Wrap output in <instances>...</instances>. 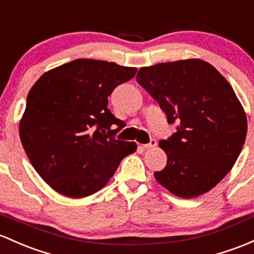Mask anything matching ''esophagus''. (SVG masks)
Returning <instances> with one entry per match:
<instances>
[{"label": "esophagus", "mask_w": 254, "mask_h": 254, "mask_svg": "<svg viewBox=\"0 0 254 254\" xmlns=\"http://www.w3.org/2000/svg\"><path fill=\"white\" fill-rule=\"evenodd\" d=\"M156 145H157L156 140H155V139H151V140H150V143L144 144L143 148L144 149H152V148H155V146H156Z\"/></svg>", "instance_id": "34e87169"}]
</instances>
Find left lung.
<instances>
[{"label":"left lung","mask_w":254,"mask_h":254,"mask_svg":"<svg viewBox=\"0 0 254 254\" xmlns=\"http://www.w3.org/2000/svg\"><path fill=\"white\" fill-rule=\"evenodd\" d=\"M137 82L157 100L177 132L160 148L167 165L154 177L173 195L192 198L213 189L235 165L247 134V117L233 87L201 59L141 67Z\"/></svg>","instance_id":"1"}]
</instances>
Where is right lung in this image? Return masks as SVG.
Instances as JSON below:
<instances>
[{"mask_svg":"<svg viewBox=\"0 0 254 254\" xmlns=\"http://www.w3.org/2000/svg\"><path fill=\"white\" fill-rule=\"evenodd\" d=\"M135 72L116 63L76 59L48 70L31 87L19 135L31 165L57 192L81 198L99 191L137 150L134 141L114 137L124 121L108 109L111 92Z\"/></svg>","mask_w":254,"mask_h":254,"instance_id":"right-lung-1","label":"right lung"}]
</instances>
